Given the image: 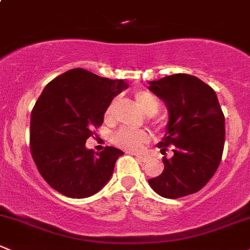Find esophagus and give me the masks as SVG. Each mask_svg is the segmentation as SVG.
<instances>
[{
    "label": "esophagus",
    "mask_w": 250,
    "mask_h": 250,
    "mask_svg": "<svg viewBox=\"0 0 250 250\" xmlns=\"http://www.w3.org/2000/svg\"><path fill=\"white\" fill-rule=\"evenodd\" d=\"M136 158L138 161H141V162H146V160H147L146 156H142V155H136Z\"/></svg>",
    "instance_id": "1"
}]
</instances>
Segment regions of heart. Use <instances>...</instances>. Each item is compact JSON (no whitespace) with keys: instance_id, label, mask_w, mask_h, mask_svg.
I'll use <instances>...</instances> for the list:
<instances>
[{"instance_id":"1","label":"heart","mask_w":250,"mask_h":250,"mask_svg":"<svg viewBox=\"0 0 250 250\" xmlns=\"http://www.w3.org/2000/svg\"><path fill=\"white\" fill-rule=\"evenodd\" d=\"M135 100L141 111L146 115H152L158 111V100L156 96L146 89H139L135 92ZM118 99L115 98L106 107L104 118L112 119L117 108ZM150 141L149 132L146 130H133V128L122 127L112 135V142L122 149L127 151H139L144 144Z\"/></svg>"}]
</instances>
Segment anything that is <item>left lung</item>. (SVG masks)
<instances>
[{"label": "left lung", "instance_id": "left-lung-1", "mask_svg": "<svg viewBox=\"0 0 250 250\" xmlns=\"http://www.w3.org/2000/svg\"><path fill=\"white\" fill-rule=\"evenodd\" d=\"M149 89L162 99L169 111L167 132L158 143L173 157H165V170L149 179L151 188L163 198L176 199L200 190L221 163L225 124L216 92L198 77L187 74L150 82Z\"/></svg>", "mask_w": 250, "mask_h": 250}]
</instances>
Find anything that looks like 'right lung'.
<instances>
[{
    "instance_id": "1",
    "label": "right lung",
    "mask_w": 250,
    "mask_h": 250,
    "mask_svg": "<svg viewBox=\"0 0 250 250\" xmlns=\"http://www.w3.org/2000/svg\"><path fill=\"white\" fill-rule=\"evenodd\" d=\"M127 88L76 68L46 84L31 113L29 149L42 179L61 194L87 198L111 179L115 161L124 152L106 146L85 149V142L104 123L107 104Z\"/></svg>"
}]
</instances>
